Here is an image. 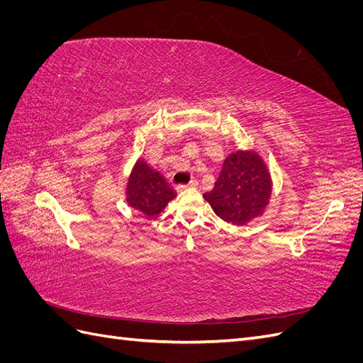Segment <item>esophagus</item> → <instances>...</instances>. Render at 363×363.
Wrapping results in <instances>:
<instances>
[{
  "label": "esophagus",
  "mask_w": 363,
  "mask_h": 363,
  "mask_svg": "<svg viewBox=\"0 0 363 363\" xmlns=\"http://www.w3.org/2000/svg\"><path fill=\"white\" fill-rule=\"evenodd\" d=\"M188 188H199V180L192 179L188 184H179V186H177L179 191H184V189H188Z\"/></svg>",
  "instance_id": "obj_1"
}]
</instances>
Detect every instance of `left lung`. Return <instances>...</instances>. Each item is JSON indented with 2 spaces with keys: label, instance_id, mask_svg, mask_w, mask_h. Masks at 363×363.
Returning a JSON list of instances; mask_svg holds the SVG:
<instances>
[{
  "label": "left lung",
  "instance_id": "1",
  "mask_svg": "<svg viewBox=\"0 0 363 363\" xmlns=\"http://www.w3.org/2000/svg\"><path fill=\"white\" fill-rule=\"evenodd\" d=\"M203 196L224 221L247 224L262 215L269 201V172L256 152L238 151L224 160L213 189Z\"/></svg>",
  "mask_w": 363,
  "mask_h": 363
}]
</instances>
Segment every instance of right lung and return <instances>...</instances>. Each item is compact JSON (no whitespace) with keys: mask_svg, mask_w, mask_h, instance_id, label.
<instances>
[{"mask_svg":"<svg viewBox=\"0 0 363 363\" xmlns=\"http://www.w3.org/2000/svg\"><path fill=\"white\" fill-rule=\"evenodd\" d=\"M175 196V191L157 171L139 160L127 183V203L145 216L159 215Z\"/></svg>","mask_w":363,"mask_h":363,"instance_id":"1","label":"right lung"}]
</instances>
